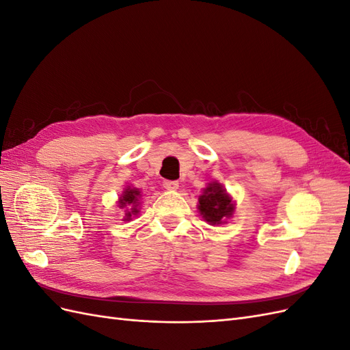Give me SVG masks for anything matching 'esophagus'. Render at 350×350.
<instances>
[{
	"label": "esophagus",
	"mask_w": 350,
	"mask_h": 350,
	"mask_svg": "<svg viewBox=\"0 0 350 350\" xmlns=\"http://www.w3.org/2000/svg\"><path fill=\"white\" fill-rule=\"evenodd\" d=\"M163 187L166 189H171V191H174V189H176L179 187L178 181H169V179H166V181H163Z\"/></svg>",
	"instance_id": "esophagus-1"
}]
</instances>
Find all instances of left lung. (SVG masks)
<instances>
[{
	"label": "left lung",
	"instance_id": "left-lung-1",
	"mask_svg": "<svg viewBox=\"0 0 350 350\" xmlns=\"http://www.w3.org/2000/svg\"><path fill=\"white\" fill-rule=\"evenodd\" d=\"M234 208L235 207L232 204L230 197L217 183L208 184L203 196H200L198 198L200 213L211 225L221 224L226 217L232 216Z\"/></svg>",
	"mask_w": 350,
	"mask_h": 350
}]
</instances>
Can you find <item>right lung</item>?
<instances>
[{
	"instance_id": "add662e5",
	"label": "right lung",
	"mask_w": 350,
	"mask_h": 350,
	"mask_svg": "<svg viewBox=\"0 0 350 350\" xmlns=\"http://www.w3.org/2000/svg\"><path fill=\"white\" fill-rule=\"evenodd\" d=\"M139 196H140V191L139 189H135V188H126L125 191H124V194L121 196V198H120V207H125L126 204H130V206H133V208L129 211L126 210V213H125V220H130L131 219V216H134V215H137L139 213V210H137V201H139Z\"/></svg>"
}]
</instances>
